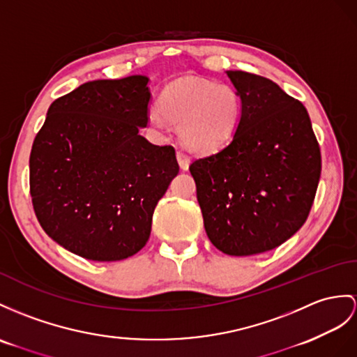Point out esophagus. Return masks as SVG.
<instances>
[{"label": "esophagus", "instance_id": "obj_1", "mask_svg": "<svg viewBox=\"0 0 357 357\" xmlns=\"http://www.w3.org/2000/svg\"><path fill=\"white\" fill-rule=\"evenodd\" d=\"M177 162L180 165V168L186 171L189 168V158L183 151H177Z\"/></svg>", "mask_w": 357, "mask_h": 357}]
</instances>
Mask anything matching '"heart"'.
I'll return each instance as SVG.
<instances>
[{
  "label": "heart",
  "mask_w": 357,
  "mask_h": 357,
  "mask_svg": "<svg viewBox=\"0 0 357 357\" xmlns=\"http://www.w3.org/2000/svg\"><path fill=\"white\" fill-rule=\"evenodd\" d=\"M241 93L230 84L181 78L168 84L151 109L149 123L163 127V117L178 124V135L189 150L212 153L227 145L242 118Z\"/></svg>",
  "instance_id": "b5f03b06"
}]
</instances>
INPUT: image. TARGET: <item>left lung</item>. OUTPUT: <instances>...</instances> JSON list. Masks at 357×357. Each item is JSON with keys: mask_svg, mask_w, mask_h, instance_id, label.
<instances>
[{"mask_svg": "<svg viewBox=\"0 0 357 357\" xmlns=\"http://www.w3.org/2000/svg\"><path fill=\"white\" fill-rule=\"evenodd\" d=\"M227 75L244 104L238 132L189 171L212 244L229 256H251L282 245L306 222L321 153L300 101L265 77Z\"/></svg>", "mask_w": 357, "mask_h": 357, "instance_id": "1", "label": "left lung"}]
</instances>
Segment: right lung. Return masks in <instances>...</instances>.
Segmentation results:
<instances>
[{"instance_id":"right-lung-1","label":"right lung","mask_w":357,"mask_h":357,"mask_svg":"<svg viewBox=\"0 0 357 357\" xmlns=\"http://www.w3.org/2000/svg\"><path fill=\"white\" fill-rule=\"evenodd\" d=\"M150 78L88 82L57 98L34 137L30 194L42 229L71 253L97 262L136 255L154 208L178 174L176 150L153 145Z\"/></svg>"}]
</instances>
